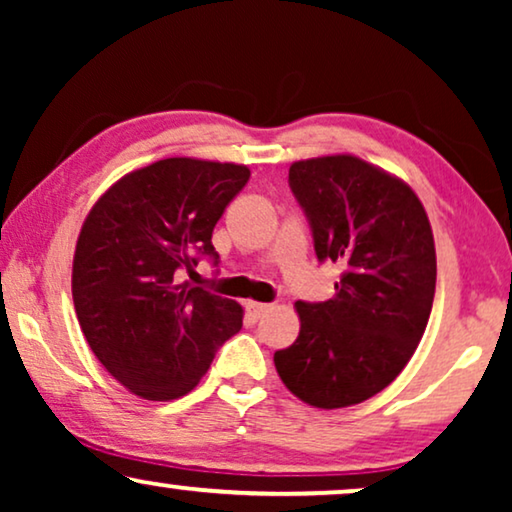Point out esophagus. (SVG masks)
<instances>
[{"label": "esophagus", "instance_id": "1", "mask_svg": "<svg viewBox=\"0 0 512 512\" xmlns=\"http://www.w3.org/2000/svg\"><path fill=\"white\" fill-rule=\"evenodd\" d=\"M244 307H247V314H249L251 319H261L263 314L270 310L268 303H256V300H249V303L244 305Z\"/></svg>", "mask_w": 512, "mask_h": 512}]
</instances>
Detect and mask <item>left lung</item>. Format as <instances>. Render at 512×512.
<instances>
[{
    "label": "left lung",
    "instance_id": "obj_1",
    "mask_svg": "<svg viewBox=\"0 0 512 512\" xmlns=\"http://www.w3.org/2000/svg\"><path fill=\"white\" fill-rule=\"evenodd\" d=\"M289 186L317 258L342 277L331 300H298L300 333L275 368L300 401L347 408L389 387L422 340L436 293L431 223L405 181L356 156L298 160Z\"/></svg>",
    "mask_w": 512,
    "mask_h": 512
}]
</instances>
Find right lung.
Masks as SVG:
<instances>
[{"mask_svg": "<svg viewBox=\"0 0 512 512\" xmlns=\"http://www.w3.org/2000/svg\"><path fill=\"white\" fill-rule=\"evenodd\" d=\"M247 165L165 158L118 179L83 221L72 296L97 359L146 401H172L242 328V307L184 282L202 256L219 265L216 221Z\"/></svg>", "mask_w": 512, "mask_h": 512, "instance_id": "1", "label": "right lung"}]
</instances>
